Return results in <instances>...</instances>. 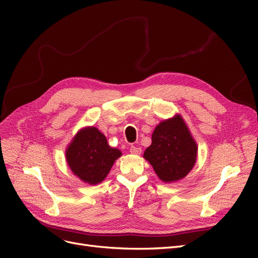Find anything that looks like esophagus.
<instances>
[{
	"mask_svg": "<svg viewBox=\"0 0 258 258\" xmlns=\"http://www.w3.org/2000/svg\"><path fill=\"white\" fill-rule=\"evenodd\" d=\"M129 152H130L131 154L139 155V154H141L142 150H141V147H138V146H131V147L129 148Z\"/></svg>",
	"mask_w": 258,
	"mask_h": 258,
	"instance_id": "obj_1",
	"label": "esophagus"
}]
</instances>
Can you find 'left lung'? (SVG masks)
Here are the masks:
<instances>
[{"mask_svg": "<svg viewBox=\"0 0 258 258\" xmlns=\"http://www.w3.org/2000/svg\"><path fill=\"white\" fill-rule=\"evenodd\" d=\"M144 158L163 182H175L187 175L196 162L197 145L181 116L155 128Z\"/></svg>", "mask_w": 258, "mask_h": 258, "instance_id": "8db88e82", "label": "left lung"}]
</instances>
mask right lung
<instances>
[{
  "label": "right lung",
  "instance_id": "right-lung-1",
  "mask_svg": "<svg viewBox=\"0 0 258 258\" xmlns=\"http://www.w3.org/2000/svg\"><path fill=\"white\" fill-rule=\"evenodd\" d=\"M120 155V151L108 146L106 138L95 127L80 131L66 154L73 173L91 185L103 181Z\"/></svg>",
  "mask_w": 258,
  "mask_h": 258
}]
</instances>
